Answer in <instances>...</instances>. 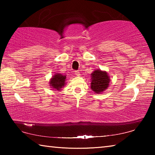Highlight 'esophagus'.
<instances>
[{
    "label": "esophagus",
    "instance_id": "obj_1",
    "mask_svg": "<svg viewBox=\"0 0 155 155\" xmlns=\"http://www.w3.org/2000/svg\"><path fill=\"white\" fill-rule=\"evenodd\" d=\"M74 74H75L76 76H78H78H80V72H79V71H75Z\"/></svg>",
    "mask_w": 155,
    "mask_h": 155
}]
</instances>
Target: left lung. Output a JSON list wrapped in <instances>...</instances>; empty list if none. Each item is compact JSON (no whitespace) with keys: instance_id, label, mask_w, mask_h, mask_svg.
Returning <instances> with one entry per match:
<instances>
[{"instance_id":"obj_1","label":"left lung","mask_w":155,"mask_h":155,"mask_svg":"<svg viewBox=\"0 0 155 155\" xmlns=\"http://www.w3.org/2000/svg\"><path fill=\"white\" fill-rule=\"evenodd\" d=\"M91 75V88L94 92L99 94L108 87L109 77L106 72L100 70H95Z\"/></svg>"}]
</instances>
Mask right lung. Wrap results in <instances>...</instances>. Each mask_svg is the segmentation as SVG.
<instances>
[{
    "label": "right lung",
    "instance_id": "1",
    "mask_svg": "<svg viewBox=\"0 0 155 155\" xmlns=\"http://www.w3.org/2000/svg\"><path fill=\"white\" fill-rule=\"evenodd\" d=\"M65 78H66V77L63 76L62 74H57L54 75L50 81V85H51V87L54 88V90H60V89L64 87L65 85Z\"/></svg>",
    "mask_w": 155,
    "mask_h": 155
}]
</instances>
